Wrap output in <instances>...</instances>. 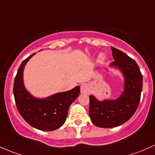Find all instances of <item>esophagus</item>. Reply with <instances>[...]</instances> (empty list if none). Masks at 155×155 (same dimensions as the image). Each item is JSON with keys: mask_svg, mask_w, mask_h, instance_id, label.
<instances>
[{"mask_svg": "<svg viewBox=\"0 0 155 155\" xmlns=\"http://www.w3.org/2000/svg\"><path fill=\"white\" fill-rule=\"evenodd\" d=\"M81 92L82 94H89V90L88 87L85 84H83L81 87Z\"/></svg>", "mask_w": 155, "mask_h": 155, "instance_id": "1", "label": "esophagus"}]
</instances>
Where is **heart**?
<instances>
[{"mask_svg":"<svg viewBox=\"0 0 155 155\" xmlns=\"http://www.w3.org/2000/svg\"><path fill=\"white\" fill-rule=\"evenodd\" d=\"M99 58H100V60H103V59L104 58V56L101 54V55H100V57H99Z\"/></svg>","mask_w":155,"mask_h":155,"instance_id":"heart-1","label":"heart"}]
</instances>
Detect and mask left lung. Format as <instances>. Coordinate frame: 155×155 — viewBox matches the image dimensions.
Here are the masks:
<instances>
[{
	"label": "left lung",
	"instance_id": "1",
	"mask_svg": "<svg viewBox=\"0 0 155 155\" xmlns=\"http://www.w3.org/2000/svg\"><path fill=\"white\" fill-rule=\"evenodd\" d=\"M114 61L125 78V90L116 100L98 101L89 96V117L95 126L104 128L117 127L131 118L139 106L143 89V75L137 63L122 51L111 47Z\"/></svg>",
	"mask_w": 155,
	"mask_h": 155
}]
</instances>
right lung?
<instances>
[{
  "label": "right lung",
  "instance_id": "1",
  "mask_svg": "<svg viewBox=\"0 0 155 155\" xmlns=\"http://www.w3.org/2000/svg\"><path fill=\"white\" fill-rule=\"evenodd\" d=\"M34 54L25 59L19 66L14 80V98L19 113L29 125L39 130L50 131L65 123L68 107L78 98L81 89L80 87H76L45 99H37L31 96L24 87L22 76L25 64Z\"/></svg>",
  "mask_w": 155,
  "mask_h": 155
}]
</instances>
